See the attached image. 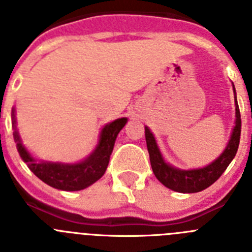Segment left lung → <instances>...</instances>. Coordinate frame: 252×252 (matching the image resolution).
Returning <instances> with one entry per match:
<instances>
[{"label":"left lung","instance_id":"obj_1","mask_svg":"<svg viewBox=\"0 0 252 252\" xmlns=\"http://www.w3.org/2000/svg\"><path fill=\"white\" fill-rule=\"evenodd\" d=\"M233 93H235V107H236V120L235 126L232 128L231 136L227 146L222 151L217 159L213 160L211 164L197 169H179L170 165L165 161L160 151L158 142L150 128L145 126V139L148 145L149 155H150L151 168L154 174L158 178L160 183L164 184L166 188L178 193H197L203 189L212 186L218 178L223 174L227 166L230 165L235 158L240 144V135H241V115H240L237 97H236L235 86L232 83Z\"/></svg>","mask_w":252,"mask_h":252}]
</instances>
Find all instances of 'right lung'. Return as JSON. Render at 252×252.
Listing matches in <instances>:
<instances>
[{"label": "right lung", "mask_w": 252, "mask_h": 252, "mask_svg": "<svg viewBox=\"0 0 252 252\" xmlns=\"http://www.w3.org/2000/svg\"><path fill=\"white\" fill-rule=\"evenodd\" d=\"M13 127V139L16 142V148L20 157L26 162L32 173L44 183L60 190L66 192H75L82 190L87 187L95 183L102 175L106 173V169L110 162V157L115 146L116 137L120 131L127 124V119L122 117L115 121L106 124L99 132L98 144L95 145L94 150L78 162H60L40 160L25 148L22 144L21 136L16 126V110L12 107L11 112Z\"/></svg>", "instance_id": "1"}]
</instances>
